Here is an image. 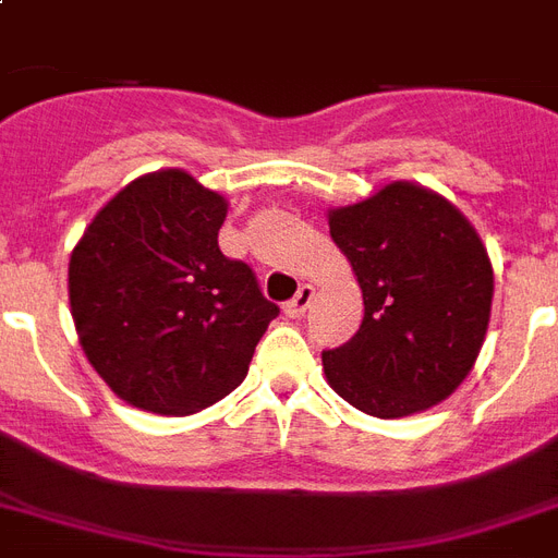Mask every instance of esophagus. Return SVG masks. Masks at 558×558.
<instances>
[{
  "instance_id": "obj_1",
  "label": "esophagus",
  "mask_w": 558,
  "mask_h": 558,
  "mask_svg": "<svg viewBox=\"0 0 558 558\" xmlns=\"http://www.w3.org/2000/svg\"><path fill=\"white\" fill-rule=\"evenodd\" d=\"M313 298H315V289L310 287V283H304V287L295 292V298H292V301H287L283 313H287L289 318H301V315L310 310V304H313Z\"/></svg>"
}]
</instances>
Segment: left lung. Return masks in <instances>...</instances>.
<instances>
[{
	"mask_svg": "<svg viewBox=\"0 0 558 558\" xmlns=\"http://www.w3.org/2000/svg\"><path fill=\"white\" fill-rule=\"evenodd\" d=\"M330 234L365 301L356 336L322 353L332 390L381 420L442 402L489 324L493 263L475 228L437 193L393 182L330 210Z\"/></svg>",
	"mask_w": 558,
	"mask_h": 558,
	"instance_id": "1",
	"label": "left lung"
}]
</instances>
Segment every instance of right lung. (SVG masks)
I'll return each mask as SVG.
<instances>
[{"instance_id":"add662e5","label":"right lung","mask_w":558,"mask_h":558,"mask_svg":"<svg viewBox=\"0 0 558 558\" xmlns=\"http://www.w3.org/2000/svg\"><path fill=\"white\" fill-rule=\"evenodd\" d=\"M226 210L185 170H159L118 191L74 245L83 353L130 405L182 416L228 397L280 313L252 266L219 252Z\"/></svg>"}]
</instances>
